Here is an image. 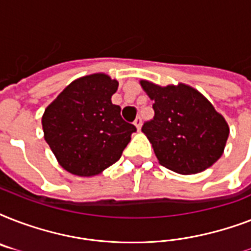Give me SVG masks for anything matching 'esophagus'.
<instances>
[{
    "mask_svg": "<svg viewBox=\"0 0 251 251\" xmlns=\"http://www.w3.org/2000/svg\"><path fill=\"white\" fill-rule=\"evenodd\" d=\"M134 125L137 126L138 130H141V127H142V117H141V116H138V117L135 118V121H134Z\"/></svg>",
    "mask_w": 251,
    "mask_h": 251,
    "instance_id": "1",
    "label": "esophagus"
}]
</instances>
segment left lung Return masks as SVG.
I'll use <instances>...</instances> for the list:
<instances>
[{
	"label": "left lung",
	"instance_id": "left-lung-1",
	"mask_svg": "<svg viewBox=\"0 0 251 251\" xmlns=\"http://www.w3.org/2000/svg\"><path fill=\"white\" fill-rule=\"evenodd\" d=\"M141 86L153 100L155 116L142 126L163 167L194 175L216 163L224 152L229 127L222 114L193 87Z\"/></svg>",
	"mask_w": 251,
	"mask_h": 251
}]
</instances>
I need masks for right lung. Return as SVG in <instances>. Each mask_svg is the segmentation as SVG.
I'll return each mask as SVG.
<instances>
[{
  "mask_svg": "<svg viewBox=\"0 0 251 251\" xmlns=\"http://www.w3.org/2000/svg\"><path fill=\"white\" fill-rule=\"evenodd\" d=\"M118 82L91 74L69 84L45 109L44 138L60 165L72 175L91 177L114 164L137 131L112 104Z\"/></svg>",
  "mask_w": 251,
  "mask_h": 251,
  "instance_id": "add662e5",
  "label": "right lung"
}]
</instances>
